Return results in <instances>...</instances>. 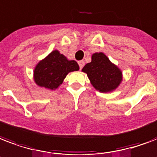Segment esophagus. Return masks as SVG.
I'll use <instances>...</instances> for the list:
<instances>
[{"label": "esophagus", "instance_id": "obj_1", "mask_svg": "<svg viewBox=\"0 0 157 157\" xmlns=\"http://www.w3.org/2000/svg\"><path fill=\"white\" fill-rule=\"evenodd\" d=\"M78 64H79V67H80V69H82L84 67V65H85V63H84V61H80V62H78Z\"/></svg>", "mask_w": 157, "mask_h": 157}]
</instances>
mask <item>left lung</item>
I'll return each mask as SVG.
<instances>
[{"instance_id":"obj_1","label":"left lung","mask_w":157,"mask_h":157,"mask_svg":"<svg viewBox=\"0 0 157 157\" xmlns=\"http://www.w3.org/2000/svg\"><path fill=\"white\" fill-rule=\"evenodd\" d=\"M82 71L87 73L93 86L100 92L113 90L122 81L121 71L102 52L92 55L91 63H87Z\"/></svg>"}]
</instances>
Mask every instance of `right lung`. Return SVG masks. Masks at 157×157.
I'll list each match as a JSON object with an SVG mask.
<instances>
[{"label": "right lung", "mask_w": 157, "mask_h": 157, "mask_svg": "<svg viewBox=\"0 0 157 157\" xmlns=\"http://www.w3.org/2000/svg\"><path fill=\"white\" fill-rule=\"evenodd\" d=\"M76 61H68L64 55L55 50L41 61L34 69V81L39 86L57 89L68 72L78 71Z\"/></svg>", "instance_id": "right-lung-1"}]
</instances>
